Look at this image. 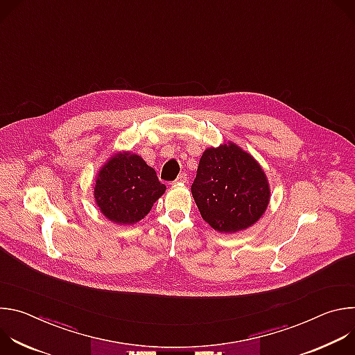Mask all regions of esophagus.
I'll return each instance as SVG.
<instances>
[{
	"label": "esophagus",
	"mask_w": 355,
	"mask_h": 355,
	"mask_svg": "<svg viewBox=\"0 0 355 355\" xmlns=\"http://www.w3.org/2000/svg\"><path fill=\"white\" fill-rule=\"evenodd\" d=\"M187 174L185 173H182V174H180L178 177H177V180L174 181V184H184V182H187Z\"/></svg>",
	"instance_id": "1"
}]
</instances>
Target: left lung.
Wrapping results in <instances>:
<instances>
[{
    "mask_svg": "<svg viewBox=\"0 0 355 355\" xmlns=\"http://www.w3.org/2000/svg\"><path fill=\"white\" fill-rule=\"evenodd\" d=\"M191 192L200 216L220 233L254 225L270 202L261 166L232 141L204 151Z\"/></svg>",
    "mask_w": 355,
    "mask_h": 355,
    "instance_id": "obj_1",
    "label": "left lung"
}]
</instances>
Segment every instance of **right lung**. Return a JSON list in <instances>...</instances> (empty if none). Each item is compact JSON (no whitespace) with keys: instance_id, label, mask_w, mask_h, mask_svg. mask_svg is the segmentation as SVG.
Segmentation results:
<instances>
[{"instance_id":"right-lung-1","label":"right lung","mask_w":355,"mask_h":355,"mask_svg":"<svg viewBox=\"0 0 355 355\" xmlns=\"http://www.w3.org/2000/svg\"><path fill=\"white\" fill-rule=\"evenodd\" d=\"M155 168L129 151L112 156L99 170L94 198L105 218L118 225L141 220L164 193Z\"/></svg>"}]
</instances>
